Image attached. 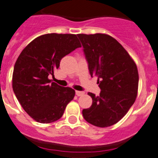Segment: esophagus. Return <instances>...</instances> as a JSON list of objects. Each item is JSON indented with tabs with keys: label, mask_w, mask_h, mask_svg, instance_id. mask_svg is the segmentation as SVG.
<instances>
[{
	"label": "esophagus",
	"mask_w": 158,
	"mask_h": 158,
	"mask_svg": "<svg viewBox=\"0 0 158 158\" xmlns=\"http://www.w3.org/2000/svg\"><path fill=\"white\" fill-rule=\"evenodd\" d=\"M75 94H76L77 96H81V95H83V94H84V92H83V91H75Z\"/></svg>",
	"instance_id": "esophagus-1"
}]
</instances>
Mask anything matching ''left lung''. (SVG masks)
<instances>
[{
  "instance_id": "obj_1",
  "label": "left lung",
  "mask_w": 158,
  "mask_h": 158,
  "mask_svg": "<svg viewBox=\"0 0 158 158\" xmlns=\"http://www.w3.org/2000/svg\"><path fill=\"white\" fill-rule=\"evenodd\" d=\"M83 46L91 76L98 78L101 92L83 110L86 121L99 128L112 126L126 115L138 91L139 75L134 60L114 38L105 34H77Z\"/></svg>"
}]
</instances>
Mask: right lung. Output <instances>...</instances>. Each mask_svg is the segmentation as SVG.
<instances>
[{"label":"right lung","mask_w":158,"mask_h":158,"mask_svg":"<svg viewBox=\"0 0 158 158\" xmlns=\"http://www.w3.org/2000/svg\"><path fill=\"white\" fill-rule=\"evenodd\" d=\"M81 44L76 34H46L24 48L14 65L12 85L23 109L35 121L48 124L59 120L75 91L49 79L61 59Z\"/></svg>","instance_id":"1"}]
</instances>
